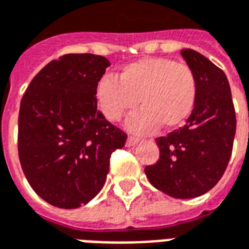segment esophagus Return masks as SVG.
<instances>
[{
	"instance_id": "esophagus-1",
	"label": "esophagus",
	"mask_w": 249,
	"mask_h": 249,
	"mask_svg": "<svg viewBox=\"0 0 249 249\" xmlns=\"http://www.w3.org/2000/svg\"><path fill=\"white\" fill-rule=\"evenodd\" d=\"M139 142H140V140H139L138 138H134V136H128V139H127L126 145L127 146H135Z\"/></svg>"
}]
</instances>
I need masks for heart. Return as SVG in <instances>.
<instances>
[{
	"instance_id": "1",
	"label": "heart",
	"mask_w": 249,
	"mask_h": 249,
	"mask_svg": "<svg viewBox=\"0 0 249 249\" xmlns=\"http://www.w3.org/2000/svg\"><path fill=\"white\" fill-rule=\"evenodd\" d=\"M197 80L191 67L165 58L140 59L126 66L119 82L104 76L96 84L94 96L104 117L117 122L142 107L126 121L136 134H151L160 126L173 130L192 114L197 101Z\"/></svg>"
}]
</instances>
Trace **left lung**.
I'll return each mask as SVG.
<instances>
[{
    "label": "left lung",
    "instance_id": "obj_1",
    "mask_svg": "<svg viewBox=\"0 0 249 249\" xmlns=\"http://www.w3.org/2000/svg\"><path fill=\"white\" fill-rule=\"evenodd\" d=\"M180 54L197 80L196 107L184 126L156 140L160 160L145 167V174L163 194L192 198L207 194L222 178L236 118L225 72L198 52L183 49Z\"/></svg>",
    "mask_w": 249,
    "mask_h": 249
}]
</instances>
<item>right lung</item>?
I'll return each instance as SVG.
<instances>
[{
    "label": "right lung",
    "instance_id": "1",
    "mask_svg": "<svg viewBox=\"0 0 249 249\" xmlns=\"http://www.w3.org/2000/svg\"><path fill=\"white\" fill-rule=\"evenodd\" d=\"M110 62L65 54L42 67L20 101L18 152L36 194L62 209L86 205L101 191L110 155L127 135L97 110L96 84Z\"/></svg>",
    "mask_w": 249,
    "mask_h": 249
}]
</instances>
